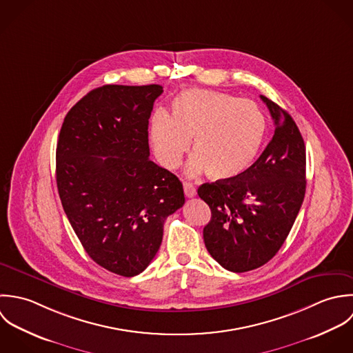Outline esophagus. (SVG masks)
Returning <instances> with one entry per match:
<instances>
[{"label":"esophagus","mask_w":353,"mask_h":353,"mask_svg":"<svg viewBox=\"0 0 353 353\" xmlns=\"http://www.w3.org/2000/svg\"><path fill=\"white\" fill-rule=\"evenodd\" d=\"M183 187H184V194H185V196H187V198H194V196L196 195V188H195L191 183L184 181Z\"/></svg>","instance_id":"obj_1"}]
</instances>
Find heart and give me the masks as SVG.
Segmentation results:
<instances>
[{"mask_svg": "<svg viewBox=\"0 0 353 353\" xmlns=\"http://www.w3.org/2000/svg\"><path fill=\"white\" fill-rule=\"evenodd\" d=\"M266 134V119L250 99L212 90H188L172 103V116L157 110L150 139L159 163L176 169L191 141L194 154L187 174L205 170L214 180L241 176L256 158Z\"/></svg>", "mask_w": 353, "mask_h": 353, "instance_id": "1", "label": "heart"}]
</instances>
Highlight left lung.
Masks as SVG:
<instances>
[{
    "instance_id": "8db88e82",
    "label": "left lung",
    "mask_w": 353,
    "mask_h": 353,
    "mask_svg": "<svg viewBox=\"0 0 353 353\" xmlns=\"http://www.w3.org/2000/svg\"><path fill=\"white\" fill-rule=\"evenodd\" d=\"M276 130L261 157L239 177L198 188L212 219L203 239L226 270L244 273L268 263L281 248L305 194V145L288 112L261 95Z\"/></svg>"
}]
</instances>
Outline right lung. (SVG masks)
<instances>
[{"label": "right lung", "mask_w": 353, "mask_h": 353, "mask_svg": "<svg viewBox=\"0 0 353 353\" xmlns=\"http://www.w3.org/2000/svg\"><path fill=\"white\" fill-rule=\"evenodd\" d=\"M162 85L106 84L64 119L56 151L59 195L88 256L134 277L154 259L181 181L150 157L148 119Z\"/></svg>", "instance_id": "obj_1"}]
</instances>
